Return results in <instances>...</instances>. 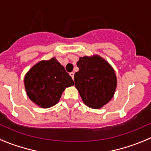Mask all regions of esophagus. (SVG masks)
I'll return each instance as SVG.
<instances>
[{"mask_svg":"<svg viewBox=\"0 0 151 151\" xmlns=\"http://www.w3.org/2000/svg\"><path fill=\"white\" fill-rule=\"evenodd\" d=\"M74 74H75V73H74L73 72H71V73H70V76L71 77H72V78H73V79L74 78Z\"/></svg>","mask_w":151,"mask_h":151,"instance_id":"1","label":"esophagus"}]
</instances>
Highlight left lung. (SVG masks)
I'll return each instance as SVG.
<instances>
[{
	"instance_id": "8db88e82",
	"label": "left lung",
	"mask_w": 151,
	"mask_h": 151,
	"mask_svg": "<svg viewBox=\"0 0 151 151\" xmlns=\"http://www.w3.org/2000/svg\"><path fill=\"white\" fill-rule=\"evenodd\" d=\"M75 86L89 108L98 109L108 103L116 91V76L112 67L99 56L80 57Z\"/></svg>"
}]
</instances>
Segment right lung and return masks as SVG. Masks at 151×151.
Instances as JSON below:
<instances>
[{
    "instance_id": "right-lung-1",
    "label": "right lung",
    "mask_w": 151,
    "mask_h": 151,
    "mask_svg": "<svg viewBox=\"0 0 151 151\" xmlns=\"http://www.w3.org/2000/svg\"><path fill=\"white\" fill-rule=\"evenodd\" d=\"M73 85L72 78L54 57L37 63L24 77L28 97L43 108L56 105L65 88Z\"/></svg>"
}]
</instances>
